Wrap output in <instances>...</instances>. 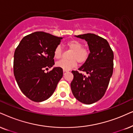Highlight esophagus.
Listing matches in <instances>:
<instances>
[{
    "mask_svg": "<svg viewBox=\"0 0 133 133\" xmlns=\"http://www.w3.org/2000/svg\"><path fill=\"white\" fill-rule=\"evenodd\" d=\"M69 70H65V69H64V70H63V72H69Z\"/></svg>",
    "mask_w": 133,
    "mask_h": 133,
    "instance_id": "34e87169",
    "label": "esophagus"
}]
</instances>
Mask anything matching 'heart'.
<instances>
[{
  "instance_id": "b5f03b06",
  "label": "heart",
  "mask_w": 133,
  "mask_h": 133,
  "mask_svg": "<svg viewBox=\"0 0 133 133\" xmlns=\"http://www.w3.org/2000/svg\"><path fill=\"white\" fill-rule=\"evenodd\" d=\"M67 46L70 50H72V53L70 55V59H62L58 61L56 65L63 69L69 70L75 68L77 65V62L82 64L86 62L90 56V51L88 48L83 46V44L80 42L76 40H72L67 43ZM54 57L56 59H61L63 56V50L60 45L55 47L54 52Z\"/></svg>"
}]
</instances>
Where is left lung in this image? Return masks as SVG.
<instances>
[{"label":"left lung","mask_w":133,"mask_h":133,"mask_svg":"<svg viewBox=\"0 0 133 133\" xmlns=\"http://www.w3.org/2000/svg\"><path fill=\"white\" fill-rule=\"evenodd\" d=\"M88 43L90 56L88 60L78 69L87 74L72 70L74 79L70 83L71 90L77 100L91 104L104 96L113 74L114 53L105 38L94 34L76 36Z\"/></svg>","instance_id":"8db88e82"}]
</instances>
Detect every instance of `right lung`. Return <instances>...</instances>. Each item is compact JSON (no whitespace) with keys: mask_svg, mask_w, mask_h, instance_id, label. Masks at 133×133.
Instances as JSON below:
<instances>
[{"mask_svg":"<svg viewBox=\"0 0 133 133\" xmlns=\"http://www.w3.org/2000/svg\"><path fill=\"white\" fill-rule=\"evenodd\" d=\"M61 39L45 32H35L25 36L15 50V79L23 93L33 101L49 98L63 77V69L59 67L45 72L55 64L53 52Z\"/></svg>","mask_w":133,"mask_h":133,"instance_id":"right-lung-1","label":"right lung"}]
</instances>
